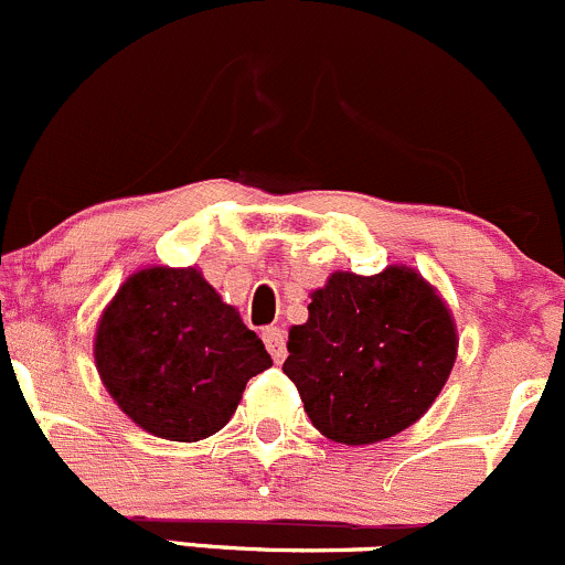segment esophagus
Returning <instances> with one entry per match:
<instances>
[{"instance_id":"34e87169","label":"esophagus","mask_w":565,"mask_h":565,"mask_svg":"<svg viewBox=\"0 0 565 565\" xmlns=\"http://www.w3.org/2000/svg\"><path fill=\"white\" fill-rule=\"evenodd\" d=\"M264 344L277 363L282 361L285 353H288V350H285V331L280 326H269V329H264Z\"/></svg>"}]
</instances>
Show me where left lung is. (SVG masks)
<instances>
[{
  "instance_id": "1",
  "label": "left lung",
  "mask_w": 565,
  "mask_h": 565,
  "mask_svg": "<svg viewBox=\"0 0 565 565\" xmlns=\"http://www.w3.org/2000/svg\"><path fill=\"white\" fill-rule=\"evenodd\" d=\"M458 337L434 288L406 266L337 271L288 333L282 372L312 426L339 445H372L426 415L452 372Z\"/></svg>"
}]
</instances>
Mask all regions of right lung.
<instances>
[{
    "mask_svg": "<svg viewBox=\"0 0 565 565\" xmlns=\"http://www.w3.org/2000/svg\"><path fill=\"white\" fill-rule=\"evenodd\" d=\"M94 358L120 409L172 441L217 434L247 380L271 366L256 331L196 269L167 266L120 285L96 329Z\"/></svg>",
    "mask_w": 565,
    "mask_h": 565,
    "instance_id": "obj_1",
    "label": "right lung"
}]
</instances>
